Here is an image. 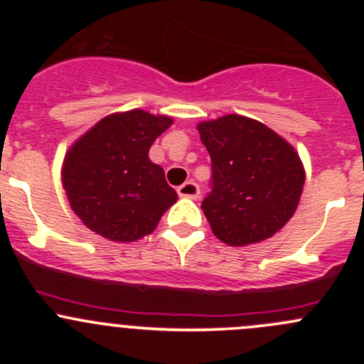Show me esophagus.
<instances>
[{
  "label": "esophagus",
  "instance_id": "34e87169",
  "mask_svg": "<svg viewBox=\"0 0 364 364\" xmlns=\"http://www.w3.org/2000/svg\"><path fill=\"white\" fill-rule=\"evenodd\" d=\"M178 196L185 197V199H197L200 196V190L197 186V183L186 181L178 188Z\"/></svg>",
  "mask_w": 364,
  "mask_h": 364
}]
</instances>
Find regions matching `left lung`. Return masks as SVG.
I'll list each match as a JSON object with an SVG mask.
<instances>
[{
    "instance_id": "8db88e82",
    "label": "left lung",
    "mask_w": 364,
    "mask_h": 364,
    "mask_svg": "<svg viewBox=\"0 0 364 364\" xmlns=\"http://www.w3.org/2000/svg\"><path fill=\"white\" fill-rule=\"evenodd\" d=\"M211 156V192L203 211L229 247L260 243L294 215L304 168L284 137L250 117L227 114L197 124Z\"/></svg>"
}]
</instances>
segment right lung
<instances>
[{
    "instance_id": "right-lung-1",
    "label": "right lung",
    "mask_w": 364,
    "mask_h": 364,
    "mask_svg": "<svg viewBox=\"0 0 364 364\" xmlns=\"http://www.w3.org/2000/svg\"><path fill=\"white\" fill-rule=\"evenodd\" d=\"M172 117L142 109L98 121L65 155L63 188L70 208L93 232L130 243L151 234L178 200L164 168L148 153Z\"/></svg>"
}]
</instances>
